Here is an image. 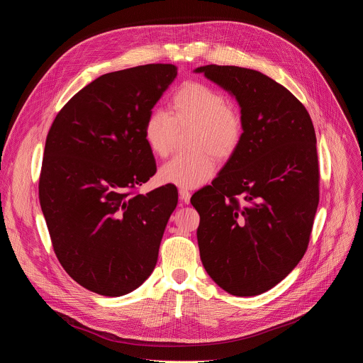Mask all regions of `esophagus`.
<instances>
[{
	"mask_svg": "<svg viewBox=\"0 0 363 363\" xmlns=\"http://www.w3.org/2000/svg\"><path fill=\"white\" fill-rule=\"evenodd\" d=\"M179 198H181L182 202L189 203V201H191V192H189L188 189H185V188H181V189H179Z\"/></svg>",
	"mask_w": 363,
	"mask_h": 363,
	"instance_id": "obj_1",
	"label": "esophagus"
}]
</instances>
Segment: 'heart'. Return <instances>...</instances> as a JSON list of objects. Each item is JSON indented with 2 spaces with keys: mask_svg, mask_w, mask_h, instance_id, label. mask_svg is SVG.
<instances>
[{
  "mask_svg": "<svg viewBox=\"0 0 363 363\" xmlns=\"http://www.w3.org/2000/svg\"><path fill=\"white\" fill-rule=\"evenodd\" d=\"M192 126L189 145L192 152L179 153L164 164L160 179L182 188H196L216 172V161L235 153L242 139L241 115L218 90L202 84L186 83L172 99L169 113L153 109L143 123V139L149 150L165 158L171 152L178 129Z\"/></svg>",
  "mask_w": 363,
  "mask_h": 363,
  "instance_id": "b5f03b06",
  "label": "heart"
}]
</instances>
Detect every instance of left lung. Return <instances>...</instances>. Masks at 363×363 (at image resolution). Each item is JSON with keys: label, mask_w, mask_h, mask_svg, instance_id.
Wrapping results in <instances>:
<instances>
[{"label": "left lung", "mask_w": 363, "mask_h": 363, "mask_svg": "<svg viewBox=\"0 0 363 363\" xmlns=\"http://www.w3.org/2000/svg\"><path fill=\"white\" fill-rule=\"evenodd\" d=\"M235 97L238 149L195 192L201 262L227 293L262 294L303 258L319 205L315 128L301 103L269 76L237 66L194 70Z\"/></svg>", "instance_id": "1"}]
</instances>
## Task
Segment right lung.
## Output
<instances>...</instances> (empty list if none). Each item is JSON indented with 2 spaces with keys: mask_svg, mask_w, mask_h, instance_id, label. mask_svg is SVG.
Wrapping results in <instances>:
<instances>
[{
  "mask_svg": "<svg viewBox=\"0 0 363 363\" xmlns=\"http://www.w3.org/2000/svg\"><path fill=\"white\" fill-rule=\"evenodd\" d=\"M174 65L103 74L76 93L51 125L38 184L55 252L84 289L119 297L158 262L178 203L174 185L132 194L157 172L143 123L175 80Z\"/></svg>",
  "mask_w": 363,
  "mask_h": 363,
  "instance_id": "1",
  "label": "right lung"
}]
</instances>
